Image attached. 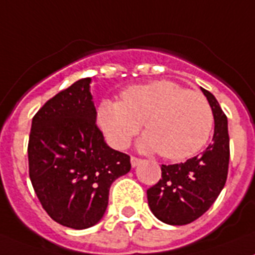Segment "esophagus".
Returning <instances> with one entry per match:
<instances>
[{
  "mask_svg": "<svg viewBox=\"0 0 255 255\" xmlns=\"http://www.w3.org/2000/svg\"><path fill=\"white\" fill-rule=\"evenodd\" d=\"M130 162H131L132 167H135V166H138L140 162H142V160H140V158H138V157H134V156H131V158H130Z\"/></svg>",
  "mask_w": 255,
  "mask_h": 255,
  "instance_id": "34e87169",
  "label": "esophagus"
}]
</instances>
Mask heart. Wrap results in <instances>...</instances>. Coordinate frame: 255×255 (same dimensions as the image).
Segmentation results:
<instances>
[{"label":"heart","mask_w":255,"mask_h":255,"mask_svg":"<svg viewBox=\"0 0 255 255\" xmlns=\"http://www.w3.org/2000/svg\"><path fill=\"white\" fill-rule=\"evenodd\" d=\"M98 124L107 140L124 148L142 128L136 148L160 152L169 160L191 157L208 142L213 115L205 97L161 80L135 85L121 93V102L106 101L98 107Z\"/></svg>","instance_id":"heart-1"}]
</instances>
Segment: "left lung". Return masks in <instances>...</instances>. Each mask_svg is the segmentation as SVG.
<instances>
[{"mask_svg": "<svg viewBox=\"0 0 255 255\" xmlns=\"http://www.w3.org/2000/svg\"><path fill=\"white\" fill-rule=\"evenodd\" d=\"M201 89L214 116V135L208 148L186 162L161 166V179L147 191L151 212L171 226L200 218L214 204L226 184L230 161L227 117L214 95Z\"/></svg>", "mask_w": 255, "mask_h": 255, "instance_id": "1", "label": "left lung"}]
</instances>
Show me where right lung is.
<instances>
[{"label": "right lung", "instance_id": "right-lung-1", "mask_svg": "<svg viewBox=\"0 0 255 255\" xmlns=\"http://www.w3.org/2000/svg\"><path fill=\"white\" fill-rule=\"evenodd\" d=\"M91 78H81L43 104L32 120L29 178L43 209L59 225L93 227L103 218L110 187L131 169L97 128Z\"/></svg>", "mask_w": 255, "mask_h": 255}]
</instances>
